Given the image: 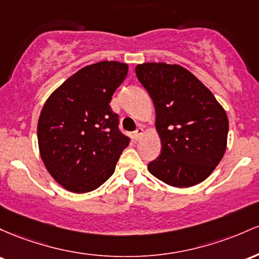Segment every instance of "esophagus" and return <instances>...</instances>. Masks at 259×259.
Here are the masks:
<instances>
[{
	"mask_svg": "<svg viewBox=\"0 0 259 259\" xmlns=\"http://www.w3.org/2000/svg\"><path fill=\"white\" fill-rule=\"evenodd\" d=\"M143 135H144V128H143V127H138V128L136 130V132H135L136 138L141 139L142 137H143Z\"/></svg>",
	"mask_w": 259,
	"mask_h": 259,
	"instance_id": "obj_1",
	"label": "esophagus"
}]
</instances>
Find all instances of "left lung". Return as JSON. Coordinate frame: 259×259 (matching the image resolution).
I'll return each instance as SVG.
<instances>
[{
	"label": "left lung",
	"mask_w": 259,
	"mask_h": 259,
	"mask_svg": "<svg viewBox=\"0 0 259 259\" xmlns=\"http://www.w3.org/2000/svg\"><path fill=\"white\" fill-rule=\"evenodd\" d=\"M136 74L155 107L161 154L148 170L168 186L192 187L204 181L223 159L229 120L207 87L180 65L147 62Z\"/></svg>",
	"instance_id": "obj_1"
}]
</instances>
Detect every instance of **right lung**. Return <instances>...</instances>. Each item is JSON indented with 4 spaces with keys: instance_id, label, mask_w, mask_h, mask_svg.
Segmentation results:
<instances>
[{
    "instance_id": "add662e5",
    "label": "right lung",
    "mask_w": 259,
    "mask_h": 259,
    "mask_svg": "<svg viewBox=\"0 0 259 259\" xmlns=\"http://www.w3.org/2000/svg\"><path fill=\"white\" fill-rule=\"evenodd\" d=\"M127 73L128 65L117 61L85 66L44 104L37 121L40 156L55 181L69 192L100 187L130 144L109 105Z\"/></svg>"
}]
</instances>
